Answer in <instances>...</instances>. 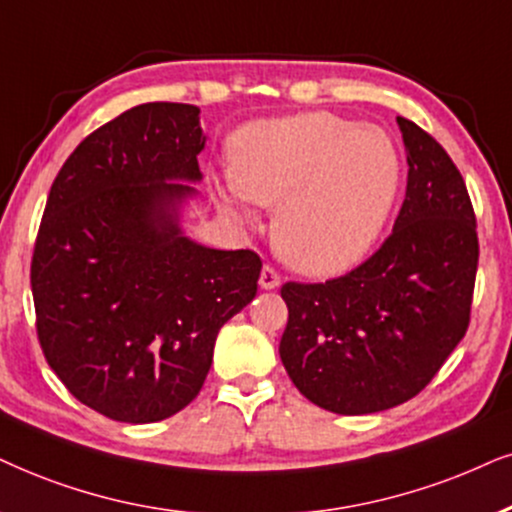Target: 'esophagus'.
<instances>
[{
	"label": "esophagus",
	"instance_id": "1",
	"mask_svg": "<svg viewBox=\"0 0 512 512\" xmlns=\"http://www.w3.org/2000/svg\"><path fill=\"white\" fill-rule=\"evenodd\" d=\"M278 286H281V274H278V269L274 267V264H264L262 274H260V288L274 290Z\"/></svg>",
	"mask_w": 512,
	"mask_h": 512
}]
</instances>
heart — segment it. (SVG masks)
Returning a JSON list of instances; mask_svg holds the SVG:
<instances>
[{
	"label": "heart",
	"instance_id": "heart-1",
	"mask_svg": "<svg viewBox=\"0 0 512 512\" xmlns=\"http://www.w3.org/2000/svg\"><path fill=\"white\" fill-rule=\"evenodd\" d=\"M234 196L278 205L276 241L295 269L333 276L371 250L399 189V153L385 129L333 113L264 120L238 134ZM229 208L243 215L234 198Z\"/></svg>",
	"mask_w": 512,
	"mask_h": 512
}]
</instances>
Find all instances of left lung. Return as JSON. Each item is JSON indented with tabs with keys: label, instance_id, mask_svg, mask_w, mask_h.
<instances>
[{
	"label": "left lung",
	"instance_id": "obj_1",
	"mask_svg": "<svg viewBox=\"0 0 512 512\" xmlns=\"http://www.w3.org/2000/svg\"><path fill=\"white\" fill-rule=\"evenodd\" d=\"M397 122L409 181L392 234L347 274L281 288L283 366L304 397L342 416L416 397L470 323L480 243L468 189L425 129Z\"/></svg>",
	"mask_w": 512,
	"mask_h": 512
}]
</instances>
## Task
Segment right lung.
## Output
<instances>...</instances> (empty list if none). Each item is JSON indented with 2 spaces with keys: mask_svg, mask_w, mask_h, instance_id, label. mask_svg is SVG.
<instances>
[{
  "mask_svg": "<svg viewBox=\"0 0 512 512\" xmlns=\"http://www.w3.org/2000/svg\"><path fill=\"white\" fill-rule=\"evenodd\" d=\"M189 103H141L58 170L30 264L37 340L77 401L155 423L198 397L219 328L257 295L252 250L181 236L205 134Z\"/></svg>",
  "mask_w": 512,
  "mask_h": 512,
  "instance_id": "1",
  "label": "right lung"
}]
</instances>
